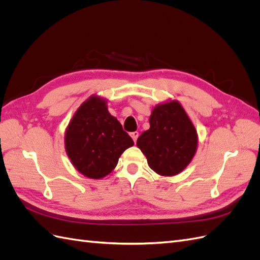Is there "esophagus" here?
Masks as SVG:
<instances>
[{"instance_id":"34e87169","label":"esophagus","mask_w":260,"mask_h":260,"mask_svg":"<svg viewBox=\"0 0 260 260\" xmlns=\"http://www.w3.org/2000/svg\"><path fill=\"white\" fill-rule=\"evenodd\" d=\"M130 136H131V138L133 139V141H135V143H136V142H137V140H138V137H139V132H138V131L131 132V133H130Z\"/></svg>"}]
</instances>
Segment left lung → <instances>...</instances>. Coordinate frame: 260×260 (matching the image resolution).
Instances as JSON below:
<instances>
[{"instance_id":"left-lung-1","label":"left lung","mask_w":260,"mask_h":260,"mask_svg":"<svg viewBox=\"0 0 260 260\" xmlns=\"http://www.w3.org/2000/svg\"><path fill=\"white\" fill-rule=\"evenodd\" d=\"M138 147L151 169L171 177L184 170L198 149V132L178 101L155 106L149 129L138 138Z\"/></svg>"}]
</instances>
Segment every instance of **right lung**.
I'll return each mask as SVG.
<instances>
[{
	"instance_id": "right-lung-1",
	"label": "right lung",
	"mask_w": 260,
	"mask_h": 260,
	"mask_svg": "<svg viewBox=\"0 0 260 260\" xmlns=\"http://www.w3.org/2000/svg\"><path fill=\"white\" fill-rule=\"evenodd\" d=\"M133 140L117 118L108 113L106 100L92 95L73 116L65 132L66 153L75 168L90 179L111 174Z\"/></svg>"
}]
</instances>
